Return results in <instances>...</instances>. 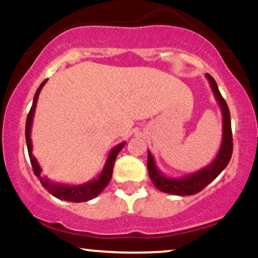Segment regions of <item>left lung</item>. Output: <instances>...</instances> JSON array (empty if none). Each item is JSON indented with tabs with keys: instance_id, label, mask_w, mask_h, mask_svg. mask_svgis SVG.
I'll return each mask as SVG.
<instances>
[{
	"instance_id": "obj_1",
	"label": "left lung",
	"mask_w": 258,
	"mask_h": 258,
	"mask_svg": "<svg viewBox=\"0 0 258 258\" xmlns=\"http://www.w3.org/2000/svg\"><path fill=\"white\" fill-rule=\"evenodd\" d=\"M206 79L209 80L211 90L214 92L216 100L221 106L222 110V143L218 150L217 156L214 161L206 167L201 168L197 172L189 173L184 177L179 178H172L161 173L155 164L153 155L148 150V172L149 177L154 183V185L159 190L167 194L174 195H193L203 190L207 184L214 180L224 168L227 167L228 162L232 158L233 153V137H232V125H230V114L226 100L222 97L218 86L216 84L215 79L210 74H206Z\"/></svg>"
}]
</instances>
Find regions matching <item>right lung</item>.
I'll return each instance as SVG.
<instances>
[{"label":"right lung","instance_id":"right-lung-1","mask_svg":"<svg viewBox=\"0 0 258 258\" xmlns=\"http://www.w3.org/2000/svg\"><path fill=\"white\" fill-rule=\"evenodd\" d=\"M47 82V80H44L42 84L40 85V87L37 88L36 93L34 96V100H32V105L30 111H29L28 117H26V126H25V138H26V146H28V152H29V158H30V162L32 170H34L35 176L40 179L41 184L47 189L49 194H52L53 197L58 198L60 200L65 201H72V203H84V201H88L93 198H96L97 195H99L104 190V188L108 185V183L110 182L111 176H112V168H114L115 159H116L117 154L120 153V150L122 149L123 146L126 144V142L117 144L116 147H114L109 153L108 159H106L104 167H103L102 172L97 178L90 180V182L84 183V184H78V185H72V184H63V183H54L51 179H48L47 177L41 176V167L38 165L36 158L32 155V144H31V126H32V119H34L35 109H36V103L38 99V94H40L41 90Z\"/></svg>","mask_w":258,"mask_h":258}]
</instances>
